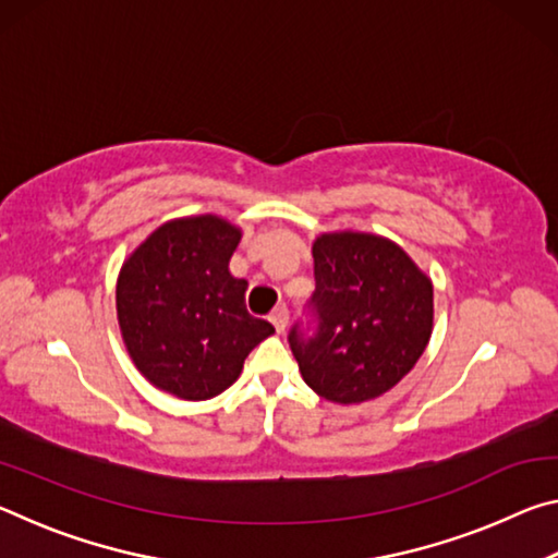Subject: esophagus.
Returning a JSON list of instances; mask_svg holds the SVG:
<instances>
[{
	"label": "esophagus",
	"instance_id": "1",
	"mask_svg": "<svg viewBox=\"0 0 558 558\" xmlns=\"http://www.w3.org/2000/svg\"><path fill=\"white\" fill-rule=\"evenodd\" d=\"M270 323H272V327L278 329V332H286V327H288V310H286V305H280V307L272 310Z\"/></svg>",
	"mask_w": 558,
	"mask_h": 558
}]
</instances>
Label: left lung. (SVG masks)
<instances>
[{
    "label": "left lung",
    "instance_id": "1",
    "mask_svg": "<svg viewBox=\"0 0 558 558\" xmlns=\"http://www.w3.org/2000/svg\"><path fill=\"white\" fill-rule=\"evenodd\" d=\"M315 337L290 332L300 374L317 396L352 405L409 374L433 332V282L399 243L364 231L313 243Z\"/></svg>",
    "mask_w": 558,
    "mask_h": 558
}]
</instances>
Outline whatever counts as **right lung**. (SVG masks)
Segmentation results:
<instances>
[{
  "label": "right lung",
  "instance_id": "add662e5",
  "mask_svg": "<svg viewBox=\"0 0 558 558\" xmlns=\"http://www.w3.org/2000/svg\"><path fill=\"white\" fill-rule=\"evenodd\" d=\"M241 229L216 214L159 226L122 263L116 307L122 342L145 379L206 401L239 379L253 347L276 332L245 310L248 282L229 260Z\"/></svg>",
  "mask_w": 558,
  "mask_h": 558
}]
</instances>
